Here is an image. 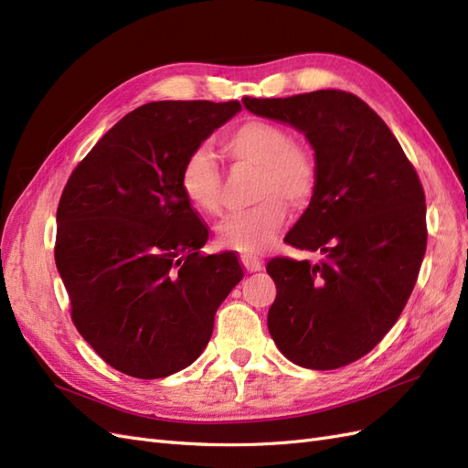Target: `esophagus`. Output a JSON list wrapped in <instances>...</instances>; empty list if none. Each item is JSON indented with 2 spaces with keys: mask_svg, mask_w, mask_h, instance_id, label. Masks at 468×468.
<instances>
[{
  "mask_svg": "<svg viewBox=\"0 0 468 468\" xmlns=\"http://www.w3.org/2000/svg\"><path fill=\"white\" fill-rule=\"evenodd\" d=\"M242 265L246 267V271H250V273H253V271H260V269L263 267V261L260 260V258H256V256H250V253H244L242 258Z\"/></svg>",
  "mask_w": 468,
  "mask_h": 468,
  "instance_id": "obj_1",
  "label": "esophagus"
}]
</instances>
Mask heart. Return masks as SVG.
Segmentation results:
<instances>
[{"mask_svg":"<svg viewBox=\"0 0 468 468\" xmlns=\"http://www.w3.org/2000/svg\"><path fill=\"white\" fill-rule=\"evenodd\" d=\"M220 150L234 164L256 167L253 199L258 203L226 215L218 226L224 248L258 253L273 244L287 217L308 207L318 186L313 150L292 140L285 126L265 119H248L220 138ZM179 187L186 199L207 215L220 208L222 172L207 148L191 150L181 164Z\"/></svg>","mask_w":468,"mask_h":468,"instance_id":"1","label":"heart"}]
</instances>
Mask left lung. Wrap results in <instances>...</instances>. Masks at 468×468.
Instances as JSON below:
<instances>
[{
  "label": "left lung",
  "mask_w": 468,
  "mask_h": 468,
  "mask_svg": "<svg viewBox=\"0 0 468 468\" xmlns=\"http://www.w3.org/2000/svg\"><path fill=\"white\" fill-rule=\"evenodd\" d=\"M314 148L318 186L285 242L318 261L273 258L267 328L289 361L330 371L367 356L399 320L426 253V195L414 165L357 95L320 90L242 99Z\"/></svg>",
  "instance_id": "1"
}]
</instances>
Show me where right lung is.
<instances>
[{
  "label": "right lung",
  "instance_id": "right-lung-1",
  "mask_svg": "<svg viewBox=\"0 0 468 468\" xmlns=\"http://www.w3.org/2000/svg\"><path fill=\"white\" fill-rule=\"evenodd\" d=\"M242 109L154 101L122 117L69 176L54 260L81 337L112 369L164 378L189 367L244 277L236 253L203 256L208 229L179 187L186 155Z\"/></svg>",
  "mask_w": 468,
  "mask_h": 468
}]
</instances>
